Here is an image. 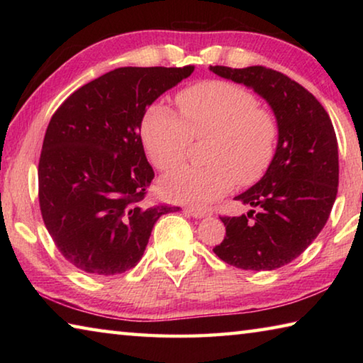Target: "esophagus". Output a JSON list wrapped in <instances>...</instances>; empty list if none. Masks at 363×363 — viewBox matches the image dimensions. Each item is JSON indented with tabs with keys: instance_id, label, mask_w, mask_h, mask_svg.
I'll use <instances>...</instances> for the list:
<instances>
[{
	"instance_id": "obj_1",
	"label": "esophagus",
	"mask_w": 363,
	"mask_h": 363,
	"mask_svg": "<svg viewBox=\"0 0 363 363\" xmlns=\"http://www.w3.org/2000/svg\"><path fill=\"white\" fill-rule=\"evenodd\" d=\"M186 211L187 214H190V216L192 218H205V216H208V211L206 210H199V208H186Z\"/></svg>"
}]
</instances>
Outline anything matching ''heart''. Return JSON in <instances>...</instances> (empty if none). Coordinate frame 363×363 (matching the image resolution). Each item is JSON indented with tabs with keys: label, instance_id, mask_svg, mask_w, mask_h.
Here are the masks:
<instances>
[{
	"label": "heart",
	"instance_id": "b5f03b06",
	"mask_svg": "<svg viewBox=\"0 0 363 363\" xmlns=\"http://www.w3.org/2000/svg\"><path fill=\"white\" fill-rule=\"evenodd\" d=\"M182 118L163 106L144 116L143 143L160 171H174L187 160L194 139H210L203 168H186L162 181L169 200L208 203L230 192L237 181L251 186L269 169L277 147L274 115L257 107V99L223 79L196 83L177 94Z\"/></svg>",
	"mask_w": 363,
	"mask_h": 363
}]
</instances>
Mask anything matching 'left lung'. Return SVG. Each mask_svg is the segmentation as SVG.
I'll return each instance as SVG.
<instances>
[{
	"mask_svg": "<svg viewBox=\"0 0 363 363\" xmlns=\"http://www.w3.org/2000/svg\"><path fill=\"white\" fill-rule=\"evenodd\" d=\"M210 70L266 99L279 126L277 149L266 174L235 196L251 210L220 218L225 237L213 251L238 269H279L315 240L333 208L340 181L333 125L309 91L277 70L262 65H211Z\"/></svg>",
	"mask_w": 363,
	"mask_h": 363,
	"instance_id": "1",
	"label": "left lung"
}]
</instances>
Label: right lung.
<instances>
[{"label": "right lung", "instance_id": "right-lung-1", "mask_svg": "<svg viewBox=\"0 0 363 363\" xmlns=\"http://www.w3.org/2000/svg\"><path fill=\"white\" fill-rule=\"evenodd\" d=\"M194 72L120 67L67 97L49 121L38 164L43 220L67 261L115 275L143 257L153 225L179 206L145 205L153 169L140 125L145 108Z\"/></svg>", "mask_w": 363, "mask_h": 363}]
</instances>
